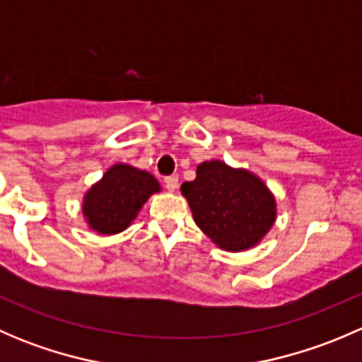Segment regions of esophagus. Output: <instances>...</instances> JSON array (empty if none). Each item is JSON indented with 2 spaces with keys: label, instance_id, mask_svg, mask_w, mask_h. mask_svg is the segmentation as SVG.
I'll return each instance as SVG.
<instances>
[{
  "label": "esophagus",
  "instance_id": "esophagus-1",
  "mask_svg": "<svg viewBox=\"0 0 362 362\" xmlns=\"http://www.w3.org/2000/svg\"><path fill=\"white\" fill-rule=\"evenodd\" d=\"M164 187H166L170 192L177 191V189H178V177L171 175V177L164 178Z\"/></svg>",
  "mask_w": 362,
  "mask_h": 362
}]
</instances>
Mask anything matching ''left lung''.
Returning <instances> with one entry per match:
<instances>
[{
	"label": "left lung",
	"mask_w": 362,
	"mask_h": 362,
	"mask_svg": "<svg viewBox=\"0 0 362 362\" xmlns=\"http://www.w3.org/2000/svg\"><path fill=\"white\" fill-rule=\"evenodd\" d=\"M180 191L196 226L222 250L252 249L276 221V199L268 185L245 168L218 159L198 164L196 178Z\"/></svg>",
	"instance_id": "8db88e82"
}]
</instances>
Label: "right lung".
Segmentation results:
<instances>
[{
    "label": "right lung",
    "mask_w": 362,
    "mask_h": 362,
    "mask_svg": "<svg viewBox=\"0 0 362 362\" xmlns=\"http://www.w3.org/2000/svg\"><path fill=\"white\" fill-rule=\"evenodd\" d=\"M159 191L154 175L117 163L83 194V218L98 235H117L129 228L147 199Z\"/></svg>",
    "instance_id": "right-lung-1"
}]
</instances>
